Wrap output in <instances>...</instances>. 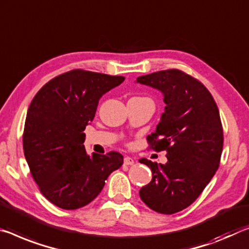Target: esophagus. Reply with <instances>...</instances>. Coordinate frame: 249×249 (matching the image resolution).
Returning a JSON list of instances; mask_svg holds the SVG:
<instances>
[{"label":"esophagus","mask_w":249,"mask_h":249,"mask_svg":"<svg viewBox=\"0 0 249 249\" xmlns=\"http://www.w3.org/2000/svg\"><path fill=\"white\" fill-rule=\"evenodd\" d=\"M124 164L125 165H133L134 164V160L132 159V157L126 156V157H124Z\"/></svg>","instance_id":"esophagus-1"}]
</instances>
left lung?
<instances>
[{
    "label": "left lung",
    "instance_id": "8db88e82",
    "mask_svg": "<svg viewBox=\"0 0 249 249\" xmlns=\"http://www.w3.org/2000/svg\"><path fill=\"white\" fill-rule=\"evenodd\" d=\"M137 82L160 89L166 104L146 140L153 151L167 152V163L140 160L153 173L140 196L151 210L171 215L194 203L219 166L224 142L219 110L205 85L180 70L159 71Z\"/></svg>",
    "mask_w": 249,
    "mask_h": 249
}]
</instances>
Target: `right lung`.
I'll return each instance as SVG.
<instances>
[{
    "label": "right lung",
    "instance_id": "add662e5",
    "mask_svg": "<svg viewBox=\"0 0 249 249\" xmlns=\"http://www.w3.org/2000/svg\"><path fill=\"white\" fill-rule=\"evenodd\" d=\"M124 76L81 69L49 81L31 102L23 132L30 172L45 198L63 210H77L100 194L108 175L123 165V155L86 154V125L102 95Z\"/></svg>",
    "mask_w": 249,
    "mask_h": 249
}]
</instances>
